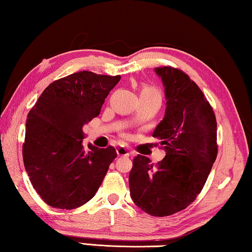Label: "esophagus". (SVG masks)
Here are the masks:
<instances>
[{"label": "esophagus", "mask_w": 252, "mask_h": 252, "mask_svg": "<svg viewBox=\"0 0 252 252\" xmlns=\"http://www.w3.org/2000/svg\"><path fill=\"white\" fill-rule=\"evenodd\" d=\"M116 155L119 157H129V152H127V149L125 147H119L116 149Z\"/></svg>", "instance_id": "obj_1"}]
</instances>
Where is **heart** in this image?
<instances>
[{
	"label": "heart",
	"instance_id": "b5f03b06",
	"mask_svg": "<svg viewBox=\"0 0 252 252\" xmlns=\"http://www.w3.org/2000/svg\"><path fill=\"white\" fill-rule=\"evenodd\" d=\"M140 97H154V98L162 99V95H160L159 90L153 87V86L149 85H144L140 90Z\"/></svg>",
	"mask_w": 252,
	"mask_h": 252
}]
</instances>
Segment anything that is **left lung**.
<instances>
[{"mask_svg": "<svg viewBox=\"0 0 252 252\" xmlns=\"http://www.w3.org/2000/svg\"><path fill=\"white\" fill-rule=\"evenodd\" d=\"M165 87L164 119L154 130L166 152L156 165L148 157L133 158L130 196L152 216L187 208L200 193L217 156L215 113L196 82L172 66L155 67Z\"/></svg>", "mask_w": 252, "mask_h": 252, "instance_id": "left-lung-1", "label": "left lung"}]
</instances>
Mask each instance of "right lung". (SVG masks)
Wrapping results in <instances>:
<instances>
[{"label": "right lung", "instance_id": "obj_1", "mask_svg": "<svg viewBox=\"0 0 252 252\" xmlns=\"http://www.w3.org/2000/svg\"><path fill=\"white\" fill-rule=\"evenodd\" d=\"M120 76L79 71L47 86L26 122L22 156L33 189L47 205L74 209L102 185L115 149L82 146V126L100 113Z\"/></svg>", "mask_w": 252, "mask_h": 252}]
</instances>
